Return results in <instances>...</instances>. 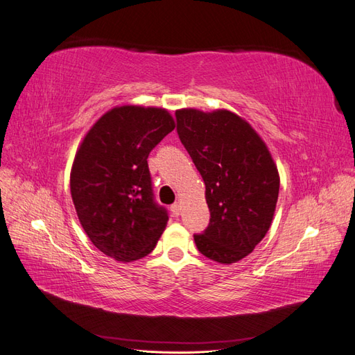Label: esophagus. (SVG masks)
Instances as JSON below:
<instances>
[{
    "label": "esophagus",
    "instance_id": "obj_1",
    "mask_svg": "<svg viewBox=\"0 0 355 355\" xmlns=\"http://www.w3.org/2000/svg\"><path fill=\"white\" fill-rule=\"evenodd\" d=\"M170 209H171V211H173V214H176V216H179V213H180V204H179V202H175L173 206H171Z\"/></svg>",
    "mask_w": 355,
    "mask_h": 355
}]
</instances>
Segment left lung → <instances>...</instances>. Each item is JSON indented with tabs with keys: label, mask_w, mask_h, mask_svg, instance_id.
Masks as SVG:
<instances>
[{
	"label": "left lung",
	"mask_w": 355,
	"mask_h": 355,
	"mask_svg": "<svg viewBox=\"0 0 355 355\" xmlns=\"http://www.w3.org/2000/svg\"><path fill=\"white\" fill-rule=\"evenodd\" d=\"M178 135L206 185L210 223L194 241L201 254L241 261L271 227L280 176L262 137L228 110L176 111Z\"/></svg>",
	"instance_id": "8db88e82"
}]
</instances>
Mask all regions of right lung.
I'll list each match as a JSON object with an SVG mask.
<instances>
[{"label": "right lung", "mask_w": 355, "mask_h": 355, "mask_svg": "<svg viewBox=\"0 0 355 355\" xmlns=\"http://www.w3.org/2000/svg\"><path fill=\"white\" fill-rule=\"evenodd\" d=\"M164 108L124 105L105 112L80 144L71 196L90 241L118 262L154 250L168 220L154 201L148 155L173 130Z\"/></svg>", "instance_id": "1"}]
</instances>
